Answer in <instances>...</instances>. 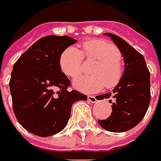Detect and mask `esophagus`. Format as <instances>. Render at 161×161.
Returning <instances> with one entry per match:
<instances>
[{"mask_svg": "<svg viewBox=\"0 0 161 161\" xmlns=\"http://www.w3.org/2000/svg\"><path fill=\"white\" fill-rule=\"evenodd\" d=\"M88 100H89L90 102H92V103H95L97 101V99L94 96H88Z\"/></svg>", "mask_w": 161, "mask_h": 161, "instance_id": "34e87169", "label": "esophagus"}]
</instances>
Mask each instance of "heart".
I'll list each match as a JSON object with an SVG mask.
<instances>
[{"mask_svg":"<svg viewBox=\"0 0 161 161\" xmlns=\"http://www.w3.org/2000/svg\"><path fill=\"white\" fill-rule=\"evenodd\" d=\"M83 56L96 60L91 69L92 75L80 76L73 80V86L83 92H97L105 86L112 89L120 81L124 69L121 54L112 42L106 40H91L83 45ZM83 57L74 46H69L60 53L59 65L61 71L69 78L81 73Z\"/></svg>","mask_w":161,"mask_h":161,"instance_id":"heart-1","label":"heart"}]
</instances>
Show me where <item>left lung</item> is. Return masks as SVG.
<instances>
[{
  "mask_svg": "<svg viewBox=\"0 0 161 161\" xmlns=\"http://www.w3.org/2000/svg\"><path fill=\"white\" fill-rule=\"evenodd\" d=\"M116 44L124 60V72L120 81L111 92L100 95L99 100L113 101L112 111L108 119L98 120L104 130L124 132L139 124L145 116L150 102V74L143 55L122 38L104 33Z\"/></svg>",
  "mask_w": 161,
  "mask_h": 161,
  "instance_id": "obj_1",
  "label": "left lung"
}]
</instances>
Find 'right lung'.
Listing matches in <instances>:
<instances>
[{
  "mask_svg": "<svg viewBox=\"0 0 161 161\" xmlns=\"http://www.w3.org/2000/svg\"><path fill=\"white\" fill-rule=\"evenodd\" d=\"M76 42L69 36H45L14 63L10 80L12 107L29 132L40 137L60 132L68 123L72 104L87 100L84 94L68 91L70 81L59 65L60 53Z\"/></svg>",
  "mask_w": 161,
  "mask_h": 161,
  "instance_id": "obj_1",
  "label": "right lung"
}]
</instances>
